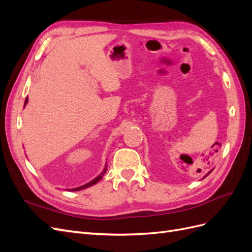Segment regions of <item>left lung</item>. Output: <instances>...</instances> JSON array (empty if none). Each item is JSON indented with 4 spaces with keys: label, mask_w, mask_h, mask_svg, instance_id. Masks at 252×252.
<instances>
[{
    "label": "left lung",
    "mask_w": 252,
    "mask_h": 252,
    "mask_svg": "<svg viewBox=\"0 0 252 252\" xmlns=\"http://www.w3.org/2000/svg\"><path fill=\"white\" fill-rule=\"evenodd\" d=\"M211 171H212V170H211ZM211 171H210V172H211ZM210 172H209V173H210ZM209 173H208V174H209ZM208 174H207V175H208ZM207 175H206V177H207Z\"/></svg>",
    "instance_id": "1"
}]
</instances>
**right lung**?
Here are the masks:
<instances>
[{
	"label": "right lung",
	"instance_id": "1",
	"mask_svg": "<svg viewBox=\"0 0 252 252\" xmlns=\"http://www.w3.org/2000/svg\"><path fill=\"white\" fill-rule=\"evenodd\" d=\"M27 101H28V98H26L25 100V105L27 104ZM106 172V168L104 169V171L98 175V177H96L94 180H93L91 182H89V183H87V184H85V185H83V186H81V187H78V188H74V189H72V191H78V190H82V189H84V188H87V187H90V186H93L94 184H95V183H97L98 181H100L102 178H103V174Z\"/></svg>",
	"mask_w": 252,
	"mask_h": 252
}]
</instances>
